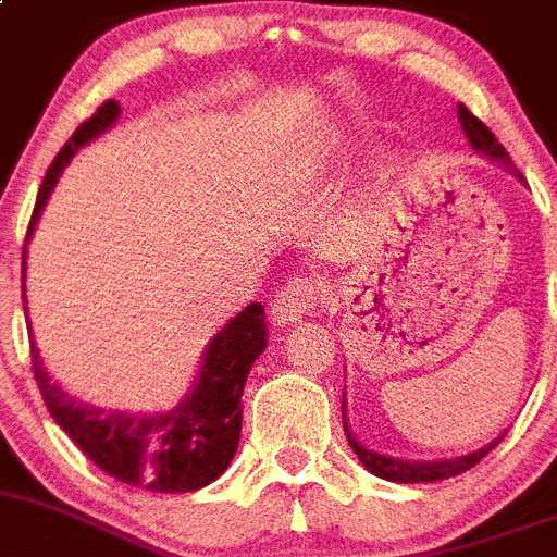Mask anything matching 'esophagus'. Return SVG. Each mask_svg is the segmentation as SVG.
Masks as SVG:
<instances>
[{
	"instance_id": "34e87169",
	"label": "esophagus",
	"mask_w": 557,
	"mask_h": 557,
	"mask_svg": "<svg viewBox=\"0 0 557 557\" xmlns=\"http://www.w3.org/2000/svg\"><path fill=\"white\" fill-rule=\"evenodd\" d=\"M319 285L308 277H294L288 280L285 288H280L274 294V302H272V319L274 325L285 327V325H294V322H302V317L317 311L319 306Z\"/></svg>"
}]
</instances>
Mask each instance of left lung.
<instances>
[{
    "label": "left lung",
    "instance_id": "left-lung-1",
    "mask_svg": "<svg viewBox=\"0 0 557 557\" xmlns=\"http://www.w3.org/2000/svg\"><path fill=\"white\" fill-rule=\"evenodd\" d=\"M457 117H459V125H462V132H466V137H468V143H471L473 151L480 153L482 159H487V162H496L499 168H505V171L512 173V176L519 178V182H524V176H521V173L512 168L507 151L502 148L499 143H496L493 132L487 128L485 123H482V120L473 117L471 111H468L462 103L457 106ZM342 420H345L347 443H350V448L356 451V457L364 462L367 471L375 473V476H381V480L398 482V485H412V482L451 480V476H457V473L471 471V468L476 466L482 457H487V451L499 446L502 437H505V432H502L499 437L491 440L487 446L476 448V451H471V454H459V457L409 459V457H393V454L372 451V448H367L364 443H359V440H356V434L350 432V423H347V395H342Z\"/></svg>",
    "mask_w": 557,
    "mask_h": 557
}]
</instances>
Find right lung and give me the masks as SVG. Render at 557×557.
Here are the masks:
<instances>
[{
	"mask_svg": "<svg viewBox=\"0 0 557 557\" xmlns=\"http://www.w3.org/2000/svg\"><path fill=\"white\" fill-rule=\"evenodd\" d=\"M117 120L120 106L106 100L58 151L38 190L27 240L72 157L91 139L109 132ZM24 272H27V249L22 255V299L27 302ZM265 342H269V327H265L263 306L251 302L210 338V345L201 352L190 393L164 412H120V409L86 404L50 379L36 342H30V356L38 389L52 420L100 471L145 491L190 493L219 480L238 451L240 414H244L240 395L251 364L265 350Z\"/></svg>",
	"mask_w": 557,
	"mask_h": 557,
	"instance_id": "right-lung-1",
	"label": "right lung"
}]
</instances>
